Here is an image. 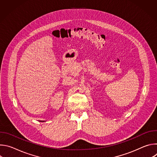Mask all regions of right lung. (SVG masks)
<instances>
[{
  "label": "right lung",
  "instance_id": "right-lung-1",
  "mask_svg": "<svg viewBox=\"0 0 157 157\" xmlns=\"http://www.w3.org/2000/svg\"><path fill=\"white\" fill-rule=\"evenodd\" d=\"M41 122H44V121H41Z\"/></svg>",
  "mask_w": 157,
  "mask_h": 157
}]
</instances>
